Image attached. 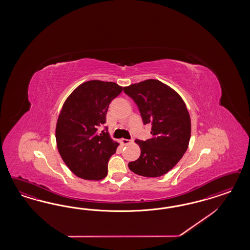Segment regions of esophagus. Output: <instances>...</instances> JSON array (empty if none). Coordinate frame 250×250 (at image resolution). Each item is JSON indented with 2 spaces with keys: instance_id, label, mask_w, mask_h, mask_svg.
I'll list each match as a JSON object with an SVG mask.
<instances>
[{
  "instance_id": "obj_1",
  "label": "esophagus",
  "mask_w": 250,
  "mask_h": 250,
  "mask_svg": "<svg viewBox=\"0 0 250 250\" xmlns=\"http://www.w3.org/2000/svg\"><path fill=\"white\" fill-rule=\"evenodd\" d=\"M120 143L122 145H128L131 143V140L125 139V138H122V139H120Z\"/></svg>"
}]
</instances>
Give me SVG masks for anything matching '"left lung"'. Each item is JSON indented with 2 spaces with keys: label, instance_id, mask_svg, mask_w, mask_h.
Instances as JSON below:
<instances>
[{
  "label": "left lung",
  "instance_id": "obj_1",
  "mask_svg": "<svg viewBox=\"0 0 250 250\" xmlns=\"http://www.w3.org/2000/svg\"><path fill=\"white\" fill-rule=\"evenodd\" d=\"M138 106L145 125L151 124L152 136L136 139L140 157L129 162V169L143 177L166 174L181 160L190 138V117L180 94L158 80H146L124 87Z\"/></svg>",
  "mask_w": 250,
  "mask_h": 250
}]
</instances>
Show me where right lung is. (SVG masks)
I'll return each mask as SVG.
<instances>
[{"label":"right lung","instance_id":"1","mask_svg":"<svg viewBox=\"0 0 250 250\" xmlns=\"http://www.w3.org/2000/svg\"><path fill=\"white\" fill-rule=\"evenodd\" d=\"M123 87L112 82L89 81L78 86L62 106L56 125L58 150L72 173L99 181L108 172V160L119 144L98 126L106 122L110 103Z\"/></svg>","mask_w":250,"mask_h":250}]
</instances>
